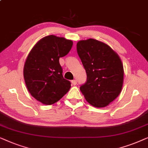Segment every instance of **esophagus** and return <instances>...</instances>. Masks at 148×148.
<instances>
[{
	"instance_id": "esophagus-1",
	"label": "esophagus",
	"mask_w": 148,
	"mask_h": 148,
	"mask_svg": "<svg viewBox=\"0 0 148 148\" xmlns=\"http://www.w3.org/2000/svg\"><path fill=\"white\" fill-rule=\"evenodd\" d=\"M72 83L73 84V85H76L77 84V80H73L72 81Z\"/></svg>"
}]
</instances>
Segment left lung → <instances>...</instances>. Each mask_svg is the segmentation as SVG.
I'll return each instance as SVG.
<instances>
[{
  "label": "left lung",
  "instance_id": "left-lung-1",
  "mask_svg": "<svg viewBox=\"0 0 148 148\" xmlns=\"http://www.w3.org/2000/svg\"><path fill=\"white\" fill-rule=\"evenodd\" d=\"M77 53L86 73L80 87L88 103L96 108L108 106L121 93L124 69L121 58L106 43L95 39L80 40Z\"/></svg>",
  "mask_w": 148,
  "mask_h": 148
}]
</instances>
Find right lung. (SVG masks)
<instances>
[{"mask_svg":"<svg viewBox=\"0 0 148 148\" xmlns=\"http://www.w3.org/2000/svg\"><path fill=\"white\" fill-rule=\"evenodd\" d=\"M73 42L49 35L40 39L32 49L23 67L27 88L33 97L45 105L56 103L71 87L64 78L60 58L70 52Z\"/></svg>","mask_w":148,"mask_h":148,"instance_id":"1","label":"right lung"}]
</instances>
